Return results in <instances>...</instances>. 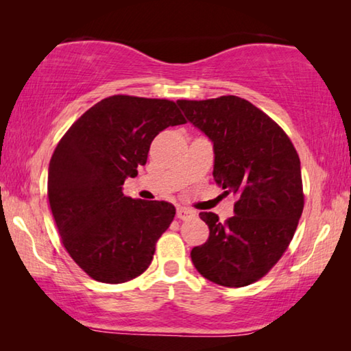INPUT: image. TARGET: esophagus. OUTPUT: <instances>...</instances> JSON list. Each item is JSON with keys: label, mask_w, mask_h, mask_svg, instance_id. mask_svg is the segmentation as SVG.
I'll list each match as a JSON object with an SVG mask.
<instances>
[{"label": "esophagus", "mask_w": 351, "mask_h": 351, "mask_svg": "<svg viewBox=\"0 0 351 351\" xmlns=\"http://www.w3.org/2000/svg\"><path fill=\"white\" fill-rule=\"evenodd\" d=\"M195 215H197V213H195L192 209H189V207H178L176 209V217L182 219V221L192 219V218H195Z\"/></svg>", "instance_id": "1"}]
</instances>
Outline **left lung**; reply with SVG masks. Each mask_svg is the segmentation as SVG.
Returning a JSON list of instances; mask_svg holds the SVG:
<instances>
[{
    "label": "left lung",
    "instance_id": "1",
    "mask_svg": "<svg viewBox=\"0 0 351 351\" xmlns=\"http://www.w3.org/2000/svg\"><path fill=\"white\" fill-rule=\"evenodd\" d=\"M193 127L213 144V178L239 197L232 218L201 212L209 240L190 257L201 276L221 287L257 282L293 240L304 210L300 159L283 130L247 100L221 96L178 100Z\"/></svg>",
    "mask_w": 351,
    "mask_h": 351
}]
</instances>
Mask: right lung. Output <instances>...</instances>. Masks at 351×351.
I'll return each mask as SVG.
<instances>
[{"mask_svg":"<svg viewBox=\"0 0 351 351\" xmlns=\"http://www.w3.org/2000/svg\"><path fill=\"white\" fill-rule=\"evenodd\" d=\"M186 123L171 100L111 96L77 119L56 147L47 197L58 234L80 268L104 283H123L150 266L175 217L167 201L125 197L152 141Z\"/></svg>","mask_w":351,"mask_h":351,"instance_id":"add662e5","label":"right lung"}]
</instances>
